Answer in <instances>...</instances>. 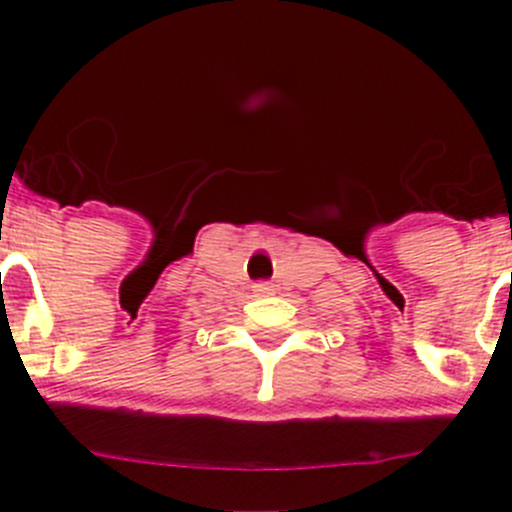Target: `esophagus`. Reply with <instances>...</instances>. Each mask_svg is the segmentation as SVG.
<instances>
[{
	"label": "esophagus",
	"instance_id": "obj_1",
	"mask_svg": "<svg viewBox=\"0 0 512 512\" xmlns=\"http://www.w3.org/2000/svg\"><path fill=\"white\" fill-rule=\"evenodd\" d=\"M253 292H256L259 297H264V295H271V287L266 282H259V284H253Z\"/></svg>",
	"mask_w": 512,
	"mask_h": 512
}]
</instances>
